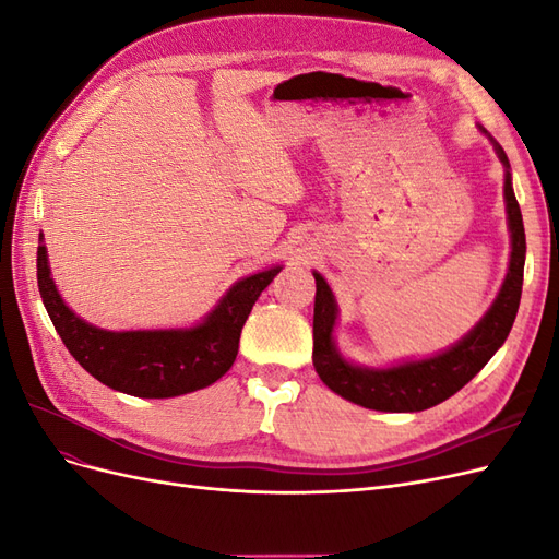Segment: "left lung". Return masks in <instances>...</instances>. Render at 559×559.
<instances>
[{
	"label": "left lung",
	"instance_id": "1",
	"mask_svg": "<svg viewBox=\"0 0 559 559\" xmlns=\"http://www.w3.org/2000/svg\"><path fill=\"white\" fill-rule=\"evenodd\" d=\"M478 130L492 142L503 165V202L511 233L509 270H506V277L495 302L487 308L476 326L443 352H436L431 357L421 359H403L389 366H361L349 361L337 349L333 333L337 324V312L341 310H337V300L329 282L317 270H312L317 282L312 361L321 382L337 396L382 413L427 411L431 405L443 403L445 399L460 392L468 380L476 378L480 368L495 357L497 349L509 337L520 308L527 242H524L522 214L513 193L509 156H506L501 144L483 126H478Z\"/></svg>",
	"mask_w": 559,
	"mask_h": 559
}]
</instances>
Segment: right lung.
Wrapping results in <instances>:
<instances>
[{"instance_id":"obj_1","label":"right lung","mask_w":559,"mask_h":559,"mask_svg":"<svg viewBox=\"0 0 559 559\" xmlns=\"http://www.w3.org/2000/svg\"><path fill=\"white\" fill-rule=\"evenodd\" d=\"M280 270L273 265L238 280L193 326L107 331L88 324L62 300L50 277L44 233L37 249L39 294L64 347L95 380L140 399L191 394L226 376L253 302Z\"/></svg>"}]
</instances>
